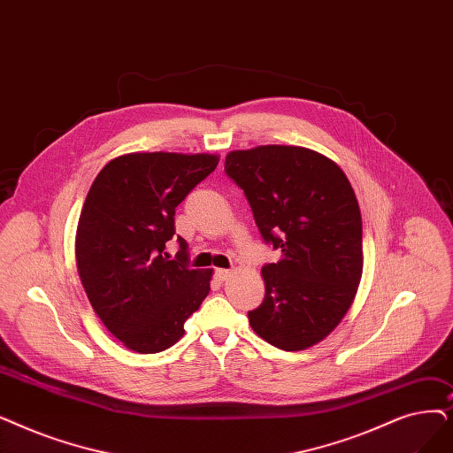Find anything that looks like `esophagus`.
Masks as SVG:
<instances>
[{
	"instance_id": "esophagus-1",
	"label": "esophagus",
	"mask_w": 453,
	"mask_h": 453,
	"mask_svg": "<svg viewBox=\"0 0 453 453\" xmlns=\"http://www.w3.org/2000/svg\"><path fill=\"white\" fill-rule=\"evenodd\" d=\"M231 273H233L231 270H222V268H219V270H214V280H216V281H226Z\"/></svg>"
}]
</instances>
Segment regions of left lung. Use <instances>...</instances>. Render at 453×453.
<instances>
[{
  "label": "left lung",
  "instance_id": "left-lung-1",
  "mask_svg": "<svg viewBox=\"0 0 453 453\" xmlns=\"http://www.w3.org/2000/svg\"><path fill=\"white\" fill-rule=\"evenodd\" d=\"M226 173L244 192L263 241L281 251L278 263L263 266L265 300L248 312L250 326L285 351L320 342L361 281L356 192L335 163L298 146L231 151Z\"/></svg>",
  "mask_w": 453,
  "mask_h": 453
}]
</instances>
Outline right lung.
I'll use <instances>...</instances> for the list:
<instances>
[{"label": "right lung", "instance_id": "add662e5", "mask_svg": "<svg viewBox=\"0 0 453 453\" xmlns=\"http://www.w3.org/2000/svg\"><path fill=\"white\" fill-rule=\"evenodd\" d=\"M219 165L207 153H127L104 166L80 216L75 257L94 312L126 348L157 353L178 342L209 294L211 270H194L175 234V207Z\"/></svg>", "mask_w": 453, "mask_h": 453}]
</instances>
